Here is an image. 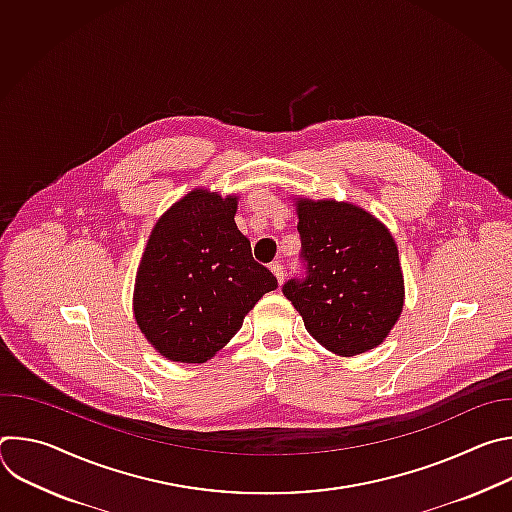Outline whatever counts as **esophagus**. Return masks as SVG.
I'll use <instances>...</instances> for the list:
<instances>
[{
	"mask_svg": "<svg viewBox=\"0 0 512 512\" xmlns=\"http://www.w3.org/2000/svg\"><path fill=\"white\" fill-rule=\"evenodd\" d=\"M269 269H271V273L275 275L277 283L281 285V283H283V265H281L279 261H275V263H271V265H269Z\"/></svg>",
	"mask_w": 512,
	"mask_h": 512,
	"instance_id": "1",
	"label": "esophagus"
}]
</instances>
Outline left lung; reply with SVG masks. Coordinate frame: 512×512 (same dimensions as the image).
<instances>
[{"instance_id": "1", "label": "left lung", "mask_w": 512, "mask_h": 512, "mask_svg": "<svg viewBox=\"0 0 512 512\" xmlns=\"http://www.w3.org/2000/svg\"><path fill=\"white\" fill-rule=\"evenodd\" d=\"M304 281L289 279L283 296L310 336L336 356L377 348L405 304L399 249L375 214L332 198H294Z\"/></svg>"}]
</instances>
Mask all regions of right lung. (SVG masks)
Masks as SVG:
<instances>
[{"instance_id":"obj_1","label":"right lung","mask_w":512,"mask_h":512,"mask_svg":"<svg viewBox=\"0 0 512 512\" xmlns=\"http://www.w3.org/2000/svg\"><path fill=\"white\" fill-rule=\"evenodd\" d=\"M237 204V194L194 188L158 218L145 243L133 316L145 340L172 362L212 358L277 287L237 229Z\"/></svg>"}]
</instances>
